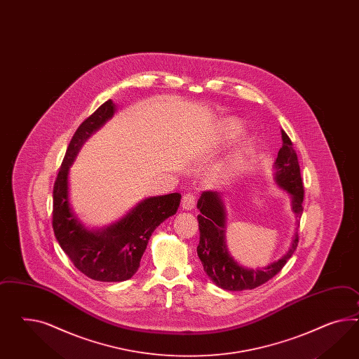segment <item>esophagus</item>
<instances>
[{"label": "esophagus", "instance_id": "obj_1", "mask_svg": "<svg viewBox=\"0 0 359 359\" xmlns=\"http://www.w3.org/2000/svg\"><path fill=\"white\" fill-rule=\"evenodd\" d=\"M196 205V196L194 194H185L182 200V206L185 210H192Z\"/></svg>", "mask_w": 359, "mask_h": 359}]
</instances>
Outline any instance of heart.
Segmentation results:
<instances>
[{
	"label": "heart",
	"mask_w": 359,
	"mask_h": 359,
	"mask_svg": "<svg viewBox=\"0 0 359 359\" xmlns=\"http://www.w3.org/2000/svg\"><path fill=\"white\" fill-rule=\"evenodd\" d=\"M242 130L243 126L241 121H238L235 118H229L223 123L222 129H221V140L222 141H233L236 137L241 136ZM251 150H252V147L250 142H243L242 145L236 149V151L224 163V167H223L224 174H233V172L242 170L250 158Z\"/></svg>",
	"instance_id": "1"
}]
</instances>
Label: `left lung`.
I'll list each match as a JSON object with an SVG mask.
<instances>
[{
    "label": "left lung",
    "instance_id": "left-lung-1",
    "mask_svg": "<svg viewBox=\"0 0 359 359\" xmlns=\"http://www.w3.org/2000/svg\"><path fill=\"white\" fill-rule=\"evenodd\" d=\"M282 147L274 162V180L291 197V209L298 218L303 213L304 188L302 180L298 155L289 136L282 130ZM200 213L197 215L200 229V243L197 255L208 277L221 289L230 291L251 290L269 281L285 266L295 252L299 235L298 227L294 233L289 251L280 260L271 262L264 269H247L235 262L226 245V209L218 192H203L197 201ZM298 222V221H297Z\"/></svg>",
    "mask_w": 359,
    "mask_h": 359
}]
</instances>
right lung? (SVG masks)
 <instances>
[{"mask_svg":"<svg viewBox=\"0 0 359 359\" xmlns=\"http://www.w3.org/2000/svg\"><path fill=\"white\" fill-rule=\"evenodd\" d=\"M115 111V103L109 99L78 126L53 187L52 226L58 244L78 271L100 282L126 281L138 271L151 233L176 213L182 198L180 194L149 197L120 221L97 231L88 230L78 221L69 204V168L88 137L104 126Z\"/></svg>","mask_w":359,"mask_h":359,"instance_id":"1","label":"right lung"}]
</instances>
